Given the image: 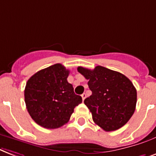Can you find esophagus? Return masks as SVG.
I'll return each instance as SVG.
<instances>
[{"mask_svg":"<svg viewBox=\"0 0 156 156\" xmlns=\"http://www.w3.org/2000/svg\"><path fill=\"white\" fill-rule=\"evenodd\" d=\"M81 97H82V100L84 101V100L85 99V98H86V94H82Z\"/></svg>","mask_w":156,"mask_h":156,"instance_id":"obj_1","label":"esophagus"}]
</instances>
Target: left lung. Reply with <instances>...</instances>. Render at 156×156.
<instances>
[{
    "instance_id": "obj_1",
    "label": "left lung",
    "mask_w": 156,
    "mask_h": 156,
    "mask_svg": "<svg viewBox=\"0 0 156 156\" xmlns=\"http://www.w3.org/2000/svg\"><path fill=\"white\" fill-rule=\"evenodd\" d=\"M77 71L89 80L92 95L84 101L93 120L110 132L124 126L134 113L137 90L129 78L102 66L94 70L78 67Z\"/></svg>"
}]
</instances>
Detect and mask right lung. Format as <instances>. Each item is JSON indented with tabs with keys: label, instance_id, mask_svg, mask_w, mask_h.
Here are the masks:
<instances>
[{
	"label": "right lung",
	"instance_id": "add662e5",
	"mask_svg": "<svg viewBox=\"0 0 156 156\" xmlns=\"http://www.w3.org/2000/svg\"><path fill=\"white\" fill-rule=\"evenodd\" d=\"M69 70L60 63L37 72L27 80L24 90L27 109L37 124L49 129L69 121L82 98L67 82Z\"/></svg>",
	"mask_w": 156,
	"mask_h": 156
}]
</instances>
